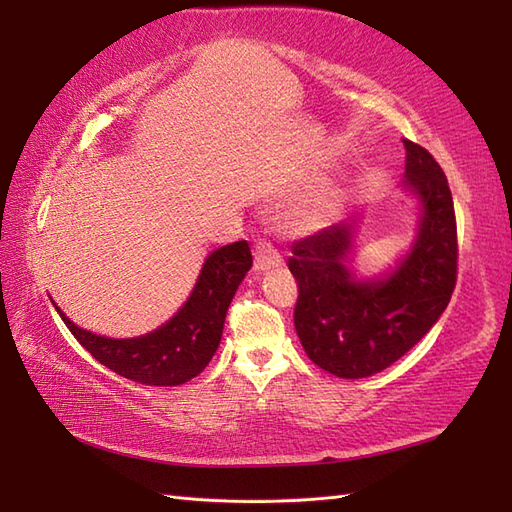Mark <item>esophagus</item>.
Wrapping results in <instances>:
<instances>
[{
  "label": "esophagus",
  "mask_w": 512,
  "mask_h": 512,
  "mask_svg": "<svg viewBox=\"0 0 512 512\" xmlns=\"http://www.w3.org/2000/svg\"><path fill=\"white\" fill-rule=\"evenodd\" d=\"M281 266V255L268 242H259L255 246V273H266Z\"/></svg>",
  "instance_id": "esophagus-1"
}]
</instances>
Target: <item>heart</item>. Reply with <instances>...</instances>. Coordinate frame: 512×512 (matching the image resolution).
I'll return each mask as SVG.
<instances>
[{
	"instance_id": "1",
	"label": "heart",
	"mask_w": 512,
	"mask_h": 512,
	"mask_svg": "<svg viewBox=\"0 0 512 512\" xmlns=\"http://www.w3.org/2000/svg\"><path fill=\"white\" fill-rule=\"evenodd\" d=\"M325 222H328V213L312 204L297 206V209H292V215H290V228L297 235L317 233L319 228L325 226Z\"/></svg>"
}]
</instances>
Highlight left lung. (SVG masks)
<instances>
[{
  "label": "left lung",
  "mask_w": 512,
  "mask_h": 512,
  "mask_svg": "<svg viewBox=\"0 0 512 512\" xmlns=\"http://www.w3.org/2000/svg\"><path fill=\"white\" fill-rule=\"evenodd\" d=\"M402 191L416 200L411 244L387 270L352 268L361 220L334 224L292 246L299 284L295 328L314 365L367 378L405 356L447 310L458 273V233L447 176L427 149L405 140Z\"/></svg>",
  "instance_id": "left-lung-1"
}]
</instances>
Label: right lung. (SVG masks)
I'll return each instance as SVG.
<instances>
[{
    "mask_svg": "<svg viewBox=\"0 0 512 512\" xmlns=\"http://www.w3.org/2000/svg\"><path fill=\"white\" fill-rule=\"evenodd\" d=\"M253 255L246 239L215 248L206 255L195 286L169 321L132 339H112L83 330L65 317L52 301L63 323L96 361L118 376L154 387H176L198 376L209 365L222 341L226 310L246 273Z\"/></svg>",
    "mask_w": 512,
    "mask_h": 512,
    "instance_id": "1",
    "label": "right lung"
}]
</instances>
